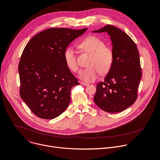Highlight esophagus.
Listing matches in <instances>:
<instances>
[{"mask_svg": "<svg viewBox=\"0 0 160 160\" xmlns=\"http://www.w3.org/2000/svg\"><path fill=\"white\" fill-rule=\"evenodd\" d=\"M80 83H81L82 85H89L88 83H87V82H83V81L81 82Z\"/></svg>", "mask_w": 160, "mask_h": 160, "instance_id": "34e87169", "label": "esophagus"}]
</instances>
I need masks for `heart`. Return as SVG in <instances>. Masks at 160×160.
Masks as SVG:
<instances>
[{
	"label": "heart",
	"instance_id": "b5f03b06",
	"mask_svg": "<svg viewBox=\"0 0 160 160\" xmlns=\"http://www.w3.org/2000/svg\"><path fill=\"white\" fill-rule=\"evenodd\" d=\"M79 48L83 52L89 53V67L83 69L80 72V77L87 82L95 80L100 75L108 73L114 62V51L112 49L105 46L104 41L94 36H90L78 44ZM64 60L67 67L73 73L78 72L79 66L77 57L73 48H67L64 51Z\"/></svg>",
	"mask_w": 160,
	"mask_h": 160
}]
</instances>
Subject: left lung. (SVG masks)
Here are the masks:
<instances>
[{"label": "left lung", "mask_w": 160, "mask_h": 160, "mask_svg": "<svg viewBox=\"0 0 160 160\" xmlns=\"http://www.w3.org/2000/svg\"><path fill=\"white\" fill-rule=\"evenodd\" d=\"M93 32H107L110 35L114 55L108 75L103 82L97 85L94 102L107 112H122L132 105L138 98L142 76L138 49L126 33L112 25Z\"/></svg>", "instance_id": "obj_1"}]
</instances>
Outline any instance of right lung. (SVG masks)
<instances>
[{"instance_id": "obj_1", "label": "right lung", "mask_w": 160, "mask_h": 160, "mask_svg": "<svg viewBox=\"0 0 160 160\" xmlns=\"http://www.w3.org/2000/svg\"><path fill=\"white\" fill-rule=\"evenodd\" d=\"M87 29H47L25 46L19 63V93L38 118L54 119L68 108L71 89L79 82L66 65L64 51Z\"/></svg>"}]
</instances>
